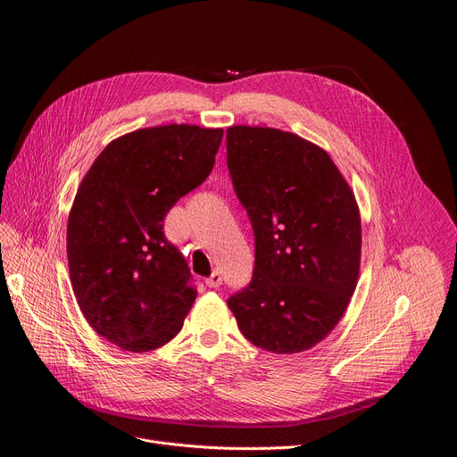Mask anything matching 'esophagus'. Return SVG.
<instances>
[{"label":"esophagus","instance_id":"1","mask_svg":"<svg viewBox=\"0 0 457 457\" xmlns=\"http://www.w3.org/2000/svg\"><path fill=\"white\" fill-rule=\"evenodd\" d=\"M207 287H211V289H219V287L222 285V274L219 270H212V274L205 279Z\"/></svg>","mask_w":457,"mask_h":457}]
</instances>
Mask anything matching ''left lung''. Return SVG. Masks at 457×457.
Listing matches in <instances>:
<instances>
[{
	"instance_id": "left-lung-1",
	"label": "left lung",
	"mask_w": 457,
	"mask_h": 457,
	"mask_svg": "<svg viewBox=\"0 0 457 457\" xmlns=\"http://www.w3.org/2000/svg\"><path fill=\"white\" fill-rule=\"evenodd\" d=\"M228 170L255 238L252 281L228 298L245 337L267 352L313 348L355 291L361 220L329 155L295 133L233 126Z\"/></svg>"
}]
</instances>
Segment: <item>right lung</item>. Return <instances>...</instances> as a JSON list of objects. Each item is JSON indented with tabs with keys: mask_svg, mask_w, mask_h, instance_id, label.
Here are the masks:
<instances>
[{
	"mask_svg": "<svg viewBox=\"0 0 457 457\" xmlns=\"http://www.w3.org/2000/svg\"><path fill=\"white\" fill-rule=\"evenodd\" d=\"M222 135L187 124L138 129L112 140L83 178L68 267L87 322L109 343L148 352L181 329L198 291L164 219L211 174Z\"/></svg>",
	"mask_w": 457,
	"mask_h": 457,
	"instance_id": "1",
	"label": "right lung"
}]
</instances>
